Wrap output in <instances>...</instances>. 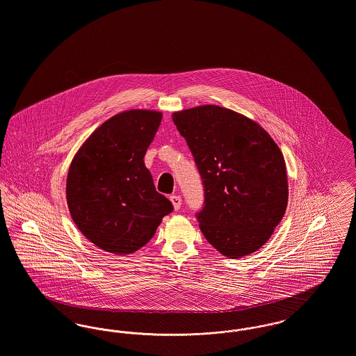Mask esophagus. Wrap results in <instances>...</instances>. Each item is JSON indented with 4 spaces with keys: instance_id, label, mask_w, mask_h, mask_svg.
<instances>
[{
    "instance_id": "34e87169",
    "label": "esophagus",
    "mask_w": 356,
    "mask_h": 356,
    "mask_svg": "<svg viewBox=\"0 0 356 356\" xmlns=\"http://www.w3.org/2000/svg\"><path fill=\"white\" fill-rule=\"evenodd\" d=\"M170 199L172 204H173L175 211H179V209H180V207H181V197H180L179 195H172Z\"/></svg>"
}]
</instances>
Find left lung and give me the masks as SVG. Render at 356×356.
<instances>
[{
	"label": "left lung",
	"mask_w": 356,
	"mask_h": 356,
	"mask_svg": "<svg viewBox=\"0 0 356 356\" xmlns=\"http://www.w3.org/2000/svg\"><path fill=\"white\" fill-rule=\"evenodd\" d=\"M172 120L203 179L197 220L204 237L229 259L256 252L287 209L280 148L256 121L219 105L179 111Z\"/></svg>",
	"instance_id": "1"
}]
</instances>
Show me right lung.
I'll return each instance as SVG.
<instances>
[{
  "mask_svg": "<svg viewBox=\"0 0 356 356\" xmlns=\"http://www.w3.org/2000/svg\"><path fill=\"white\" fill-rule=\"evenodd\" d=\"M161 119V112L149 109L118 113L85 140L70 163V216L81 234L106 252L134 254L173 209L156 191L144 164Z\"/></svg>",
  "mask_w": 356,
  "mask_h": 356,
  "instance_id": "1",
  "label": "right lung"
}]
</instances>
